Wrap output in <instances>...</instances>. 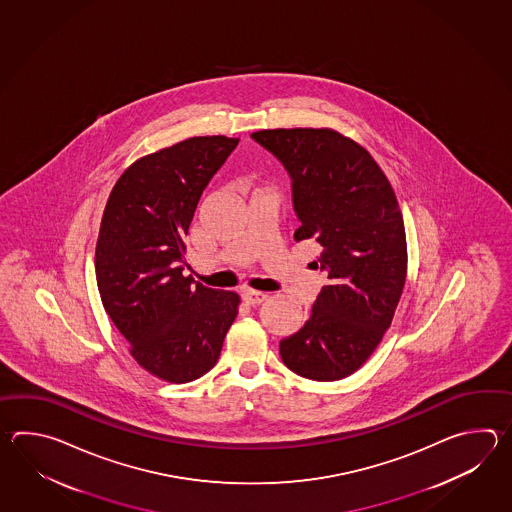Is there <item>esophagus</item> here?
Returning a JSON list of instances; mask_svg holds the SVG:
<instances>
[{
  "mask_svg": "<svg viewBox=\"0 0 512 512\" xmlns=\"http://www.w3.org/2000/svg\"><path fill=\"white\" fill-rule=\"evenodd\" d=\"M243 302L249 305H260L267 300V294L254 291V289H243Z\"/></svg>",
  "mask_w": 512,
  "mask_h": 512,
  "instance_id": "34e87169",
  "label": "esophagus"
}]
</instances>
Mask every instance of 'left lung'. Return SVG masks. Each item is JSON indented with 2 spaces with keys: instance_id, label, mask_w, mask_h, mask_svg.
Segmentation results:
<instances>
[{
  "instance_id": "1",
  "label": "left lung",
  "mask_w": 512,
  "mask_h": 512,
  "mask_svg": "<svg viewBox=\"0 0 512 512\" xmlns=\"http://www.w3.org/2000/svg\"><path fill=\"white\" fill-rule=\"evenodd\" d=\"M293 177L300 227L315 240L327 274L304 327L280 342L283 364L313 381L359 370L381 344L403 294L408 249L403 214L388 177L359 142L331 128L252 133Z\"/></svg>"
}]
</instances>
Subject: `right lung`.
<instances>
[{"label":"right lung","instance_id":"right-lung-1","mask_svg":"<svg viewBox=\"0 0 512 512\" xmlns=\"http://www.w3.org/2000/svg\"><path fill=\"white\" fill-rule=\"evenodd\" d=\"M238 139L190 137L130 164L113 186L95 249L98 293L131 357L161 381L216 366L240 296L185 276V236L210 179Z\"/></svg>","mask_w":512,"mask_h":512}]
</instances>
